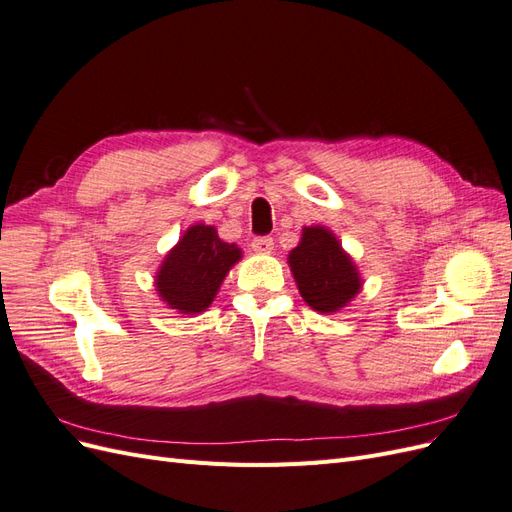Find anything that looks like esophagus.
<instances>
[{"label": "esophagus", "mask_w": 512, "mask_h": 512, "mask_svg": "<svg viewBox=\"0 0 512 512\" xmlns=\"http://www.w3.org/2000/svg\"><path fill=\"white\" fill-rule=\"evenodd\" d=\"M252 250L256 254H271L273 252V239L271 237H256V239H252Z\"/></svg>", "instance_id": "obj_1"}]
</instances>
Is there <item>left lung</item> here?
I'll list each match as a JSON object with an SVG mask.
<instances>
[{
    "label": "left lung",
    "instance_id": "8db88e82",
    "mask_svg": "<svg viewBox=\"0 0 512 512\" xmlns=\"http://www.w3.org/2000/svg\"><path fill=\"white\" fill-rule=\"evenodd\" d=\"M288 265L303 301L320 314H333L359 294L363 280L352 258L329 228L305 226Z\"/></svg>",
    "mask_w": 512,
    "mask_h": 512
}]
</instances>
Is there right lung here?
Masks as SVG:
<instances>
[{
  "instance_id": "1",
  "label": "right lung",
  "mask_w": 512,
  "mask_h": 512,
  "mask_svg": "<svg viewBox=\"0 0 512 512\" xmlns=\"http://www.w3.org/2000/svg\"><path fill=\"white\" fill-rule=\"evenodd\" d=\"M239 260L241 250L235 243H224L213 226L194 224L166 254L156 275V290L179 314H200Z\"/></svg>"
}]
</instances>
